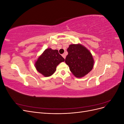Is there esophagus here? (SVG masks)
<instances>
[{"label":"esophagus","mask_w":124,"mask_h":124,"mask_svg":"<svg viewBox=\"0 0 124 124\" xmlns=\"http://www.w3.org/2000/svg\"><path fill=\"white\" fill-rule=\"evenodd\" d=\"M62 56L63 57V58L65 59L66 58V54H62Z\"/></svg>","instance_id":"1"}]
</instances>
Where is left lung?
<instances>
[{
  "instance_id": "left-lung-1",
  "label": "left lung",
  "mask_w": 124,
  "mask_h": 124,
  "mask_svg": "<svg viewBox=\"0 0 124 124\" xmlns=\"http://www.w3.org/2000/svg\"><path fill=\"white\" fill-rule=\"evenodd\" d=\"M68 54L65 62L75 77L82 78L91 71L93 66L92 54L81 44H71L67 49Z\"/></svg>"
}]
</instances>
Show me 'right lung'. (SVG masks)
<instances>
[{"label": "right lung", "mask_w": 124, "mask_h": 124, "mask_svg": "<svg viewBox=\"0 0 124 124\" xmlns=\"http://www.w3.org/2000/svg\"><path fill=\"white\" fill-rule=\"evenodd\" d=\"M65 59L58 53L57 50L47 48L38 58L35 63L36 68L39 72L44 77H50L56 69V67Z\"/></svg>", "instance_id": "1"}]
</instances>
